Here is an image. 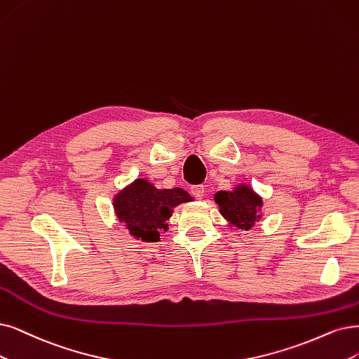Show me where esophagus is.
<instances>
[{
    "label": "esophagus",
    "instance_id": "obj_1",
    "mask_svg": "<svg viewBox=\"0 0 359 359\" xmlns=\"http://www.w3.org/2000/svg\"><path fill=\"white\" fill-rule=\"evenodd\" d=\"M204 192H205V188L203 187V184H198V187L191 188V194L196 198V200H201V198L204 196Z\"/></svg>",
    "mask_w": 359,
    "mask_h": 359
}]
</instances>
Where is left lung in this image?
Returning <instances> with one entry per match:
<instances>
[{
  "mask_svg": "<svg viewBox=\"0 0 359 359\" xmlns=\"http://www.w3.org/2000/svg\"><path fill=\"white\" fill-rule=\"evenodd\" d=\"M215 201L231 228L250 231L263 216L262 196L247 183L236 184L232 191L216 192Z\"/></svg>",
  "mask_w": 359,
  "mask_h": 359,
  "instance_id": "1",
  "label": "left lung"
}]
</instances>
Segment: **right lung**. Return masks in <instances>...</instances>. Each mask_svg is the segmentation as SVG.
<instances>
[{"mask_svg":"<svg viewBox=\"0 0 359 359\" xmlns=\"http://www.w3.org/2000/svg\"><path fill=\"white\" fill-rule=\"evenodd\" d=\"M194 198L182 188L158 189L148 179H136L112 200L115 216L128 233L143 243H158L159 231H167L172 210Z\"/></svg>","mask_w":359,"mask_h":359,"instance_id":"right-lung-1","label":"right lung"}]
</instances>
